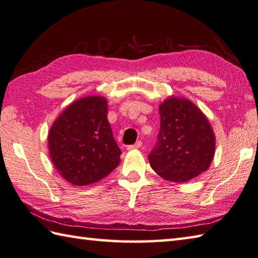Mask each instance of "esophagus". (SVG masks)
Wrapping results in <instances>:
<instances>
[{
	"label": "esophagus",
	"instance_id": "1",
	"mask_svg": "<svg viewBox=\"0 0 258 258\" xmlns=\"http://www.w3.org/2000/svg\"><path fill=\"white\" fill-rule=\"evenodd\" d=\"M141 146H142V142H141V141H138V142H136L135 144H133V145H128L127 146V150H134V149H140Z\"/></svg>",
	"mask_w": 258,
	"mask_h": 258
}]
</instances>
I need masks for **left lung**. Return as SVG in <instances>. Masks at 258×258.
I'll list each match as a JSON object with an SVG mask.
<instances>
[{"mask_svg": "<svg viewBox=\"0 0 258 258\" xmlns=\"http://www.w3.org/2000/svg\"><path fill=\"white\" fill-rule=\"evenodd\" d=\"M158 141L149 154L152 169L173 182H185L209 168L215 135L203 112L190 100L171 97L160 105Z\"/></svg>", "mask_w": 258, "mask_h": 258, "instance_id": "8db88e82", "label": "left lung"}]
</instances>
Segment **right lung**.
Masks as SVG:
<instances>
[{
	"label": "right lung",
	"mask_w": 258,
	"mask_h": 258,
	"mask_svg": "<svg viewBox=\"0 0 258 258\" xmlns=\"http://www.w3.org/2000/svg\"><path fill=\"white\" fill-rule=\"evenodd\" d=\"M52 163L74 185H87L108 175L122 154L107 119V102L90 96L68 106L48 136Z\"/></svg>",
	"instance_id": "add662e5"
}]
</instances>
